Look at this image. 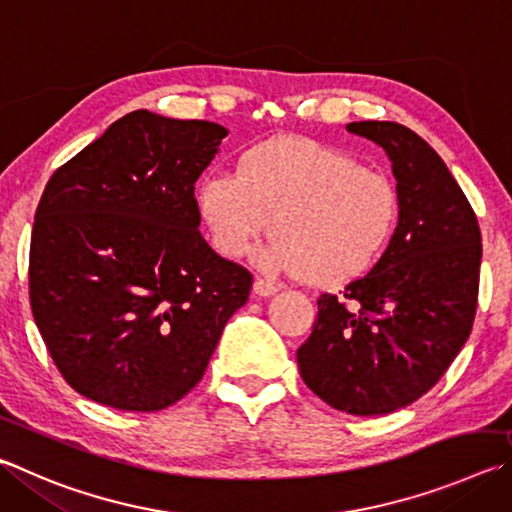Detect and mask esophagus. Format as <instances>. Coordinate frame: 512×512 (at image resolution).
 Here are the masks:
<instances>
[{
	"label": "esophagus",
	"mask_w": 512,
	"mask_h": 512,
	"mask_svg": "<svg viewBox=\"0 0 512 512\" xmlns=\"http://www.w3.org/2000/svg\"><path fill=\"white\" fill-rule=\"evenodd\" d=\"M253 293L259 297H268V295H275L277 293V286L268 280H262V277H257L253 282Z\"/></svg>",
	"instance_id": "34e87169"
}]
</instances>
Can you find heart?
Wrapping results in <instances>:
<instances>
[{
  "label": "heart",
  "instance_id": "1",
  "mask_svg": "<svg viewBox=\"0 0 512 512\" xmlns=\"http://www.w3.org/2000/svg\"><path fill=\"white\" fill-rule=\"evenodd\" d=\"M194 201L221 255L241 257L271 224L264 262L320 284L369 268L398 221V192L385 172L302 136L250 145L237 172L201 176Z\"/></svg>",
  "mask_w": 512,
  "mask_h": 512
}]
</instances>
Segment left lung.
<instances>
[{"label":"left lung","instance_id":"8db88e82","mask_svg":"<svg viewBox=\"0 0 512 512\" xmlns=\"http://www.w3.org/2000/svg\"><path fill=\"white\" fill-rule=\"evenodd\" d=\"M347 132L374 141L392 161L398 224L367 275L340 297L320 295L297 365L324 403L378 416L430 392L466 345L477 313L481 232L441 156L412 129L362 120Z\"/></svg>","mask_w":512,"mask_h":512}]
</instances>
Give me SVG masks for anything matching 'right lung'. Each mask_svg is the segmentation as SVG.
<instances>
[{"instance_id":"right-lung-1","label":"right lung","mask_w":512,"mask_h":512,"mask_svg":"<svg viewBox=\"0 0 512 512\" xmlns=\"http://www.w3.org/2000/svg\"><path fill=\"white\" fill-rule=\"evenodd\" d=\"M226 127L136 109L53 172L35 210L29 295L78 394L156 412L199 383L253 275L199 232L194 183Z\"/></svg>"}]
</instances>
